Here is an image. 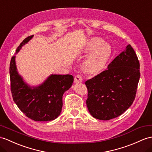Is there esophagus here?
<instances>
[{
	"mask_svg": "<svg viewBox=\"0 0 152 152\" xmlns=\"http://www.w3.org/2000/svg\"><path fill=\"white\" fill-rule=\"evenodd\" d=\"M83 81V77L80 75H77L74 79V82L75 83H82Z\"/></svg>",
	"mask_w": 152,
	"mask_h": 152,
	"instance_id": "34e87169",
	"label": "esophagus"
}]
</instances>
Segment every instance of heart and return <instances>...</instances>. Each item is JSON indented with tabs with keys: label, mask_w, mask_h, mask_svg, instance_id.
Returning a JSON list of instances; mask_svg holds the SVG:
<instances>
[{
	"label": "heart",
	"mask_w": 152,
	"mask_h": 152,
	"mask_svg": "<svg viewBox=\"0 0 152 152\" xmlns=\"http://www.w3.org/2000/svg\"><path fill=\"white\" fill-rule=\"evenodd\" d=\"M92 53L84 64V69L89 73L95 74L101 72L105 67L112 53V48L103 40L95 37L88 43L86 53Z\"/></svg>",
	"instance_id": "obj_1"
}]
</instances>
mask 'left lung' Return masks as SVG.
I'll return each instance as SVG.
<instances>
[{"mask_svg":"<svg viewBox=\"0 0 152 152\" xmlns=\"http://www.w3.org/2000/svg\"><path fill=\"white\" fill-rule=\"evenodd\" d=\"M139 69L137 56L129 44L104 71L86 81V105L91 115L107 121L127 110L135 98Z\"/></svg>","mask_w":152,"mask_h":152,"instance_id":"8db88e82","label":"left lung"}]
</instances>
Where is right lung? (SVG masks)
<instances>
[{"mask_svg": "<svg viewBox=\"0 0 152 152\" xmlns=\"http://www.w3.org/2000/svg\"><path fill=\"white\" fill-rule=\"evenodd\" d=\"M33 37H28L20 44L16 53ZM10 75L11 91L15 103L26 116L35 121L56 119L62 110V96L73 82L72 75H51L39 86H29L18 73L15 56L11 59Z\"/></svg>", "mask_w": 152, "mask_h": 152, "instance_id": "add662e5", "label": "right lung"}]
</instances>
